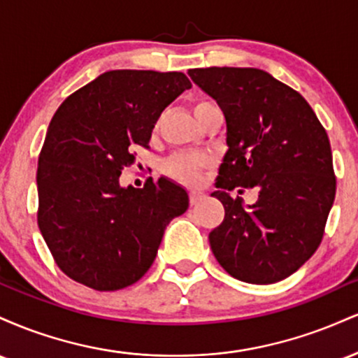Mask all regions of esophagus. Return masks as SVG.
<instances>
[{
  "mask_svg": "<svg viewBox=\"0 0 358 358\" xmlns=\"http://www.w3.org/2000/svg\"><path fill=\"white\" fill-rule=\"evenodd\" d=\"M205 196V193L203 192H200V190H192L190 192V203L192 205H196L200 202V200H202Z\"/></svg>",
  "mask_w": 358,
  "mask_h": 358,
  "instance_id": "1",
  "label": "esophagus"
}]
</instances>
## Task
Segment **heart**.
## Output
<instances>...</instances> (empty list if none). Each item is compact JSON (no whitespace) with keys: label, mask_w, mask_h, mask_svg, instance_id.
<instances>
[{"label":"heart","mask_w":358,"mask_h":358,"mask_svg":"<svg viewBox=\"0 0 358 358\" xmlns=\"http://www.w3.org/2000/svg\"><path fill=\"white\" fill-rule=\"evenodd\" d=\"M208 106H213L208 101H199L195 104L193 110L199 113ZM210 165V159L203 155H192V153H180L171 156L170 159H166L165 165H163V171L171 178H175L176 182H182L185 185H195L199 182L200 173Z\"/></svg>","instance_id":"obj_1"}]
</instances>
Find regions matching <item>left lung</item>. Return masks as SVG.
I'll return each instance as SVG.
<instances>
[{
	"label": "left lung",
	"instance_id": "obj_1",
	"mask_svg": "<svg viewBox=\"0 0 358 358\" xmlns=\"http://www.w3.org/2000/svg\"><path fill=\"white\" fill-rule=\"evenodd\" d=\"M220 106L227 153L212 196L225 208L208 234L219 264L232 278L271 285L298 271L323 239L335 200L330 139L301 94L259 69L188 71ZM248 187L258 202L244 208L228 192Z\"/></svg>",
	"mask_w": 358,
	"mask_h": 358
}]
</instances>
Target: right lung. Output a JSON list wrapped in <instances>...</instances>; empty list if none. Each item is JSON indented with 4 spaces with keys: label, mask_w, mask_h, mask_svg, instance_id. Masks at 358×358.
I'll list each match as a JSON object with an SVG mask.
<instances>
[{
    "label": "right lung",
    "mask_w": 358,
    "mask_h": 358,
    "mask_svg": "<svg viewBox=\"0 0 358 358\" xmlns=\"http://www.w3.org/2000/svg\"><path fill=\"white\" fill-rule=\"evenodd\" d=\"M192 82L182 72L109 71L71 94L48 126L40 151L38 227L57 266L97 291L134 285L153 264L188 193L162 176L121 187L134 146Z\"/></svg>",
    "instance_id": "1"
}]
</instances>
